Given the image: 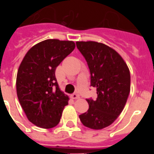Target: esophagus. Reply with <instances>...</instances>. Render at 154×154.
<instances>
[{
    "instance_id": "obj_1",
    "label": "esophagus",
    "mask_w": 154,
    "mask_h": 154,
    "mask_svg": "<svg viewBox=\"0 0 154 154\" xmlns=\"http://www.w3.org/2000/svg\"><path fill=\"white\" fill-rule=\"evenodd\" d=\"M71 98H72V99H79V96L78 94L73 93L72 95H71Z\"/></svg>"
}]
</instances>
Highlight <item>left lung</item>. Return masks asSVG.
I'll return each instance as SVG.
<instances>
[{"instance_id":"1","label":"left lung","mask_w":154,"mask_h":154,"mask_svg":"<svg viewBox=\"0 0 154 154\" xmlns=\"http://www.w3.org/2000/svg\"><path fill=\"white\" fill-rule=\"evenodd\" d=\"M86 60L91 74V86L96 87V100L86 99L89 108L81 114L82 123L92 130L112 124L124 109L130 92V73L116 51L96 42H76Z\"/></svg>"}]
</instances>
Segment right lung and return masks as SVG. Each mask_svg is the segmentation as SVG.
<instances>
[{
    "instance_id": "obj_1",
    "label": "right lung",
    "mask_w": 154,
    "mask_h": 154,
    "mask_svg": "<svg viewBox=\"0 0 154 154\" xmlns=\"http://www.w3.org/2000/svg\"><path fill=\"white\" fill-rule=\"evenodd\" d=\"M72 41L47 39L31 47L18 68L16 89L28 120L50 129L60 122L69 96L58 87L55 69L75 49Z\"/></svg>"
}]
</instances>
